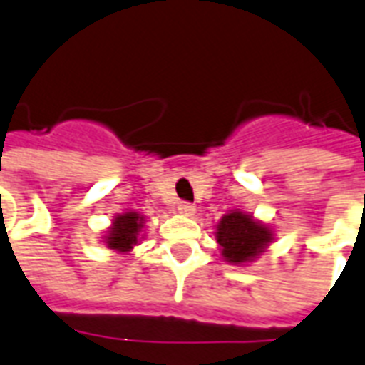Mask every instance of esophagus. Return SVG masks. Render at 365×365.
Returning <instances> with one entry per match:
<instances>
[{
	"mask_svg": "<svg viewBox=\"0 0 365 365\" xmlns=\"http://www.w3.org/2000/svg\"><path fill=\"white\" fill-rule=\"evenodd\" d=\"M178 212L185 217H193L197 208H195L193 205H189V202H180V205H178Z\"/></svg>",
	"mask_w": 365,
	"mask_h": 365,
	"instance_id": "34e87169",
	"label": "esophagus"
}]
</instances>
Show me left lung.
Returning a JSON list of instances; mask_svg holds the SVG:
<instances>
[{
	"instance_id": "obj_1",
	"label": "left lung",
	"mask_w": 365,
	"mask_h": 365,
	"mask_svg": "<svg viewBox=\"0 0 365 365\" xmlns=\"http://www.w3.org/2000/svg\"><path fill=\"white\" fill-rule=\"evenodd\" d=\"M216 240L222 246V257L233 265L254 261L274 240V231L252 214L231 210L216 225Z\"/></svg>"
}]
</instances>
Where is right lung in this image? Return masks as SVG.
I'll return each mask as SVG.
<instances>
[{"instance_id":"add662e5","label":"right lung","mask_w":365,"mask_h":365,"mask_svg":"<svg viewBox=\"0 0 365 365\" xmlns=\"http://www.w3.org/2000/svg\"><path fill=\"white\" fill-rule=\"evenodd\" d=\"M143 223H145V216L132 210L113 216L111 225L104 235V244L119 254H128L140 242V239H143Z\"/></svg>"}]
</instances>
